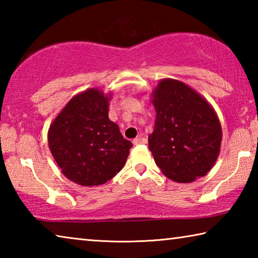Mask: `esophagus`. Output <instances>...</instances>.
<instances>
[{"mask_svg": "<svg viewBox=\"0 0 258 258\" xmlns=\"http://www.w3.org/2000/svg\"><path fill=\"white\" fill-rule=\"evenodd\" d=\"M133 143L134 145H145V143H147V139L142 137H138L133 140Z\"/></svg>", "mask_w": 258, "mask_h": 258, "instance_id": "esophagus-1", "label": "esophagus"}]
</instances>
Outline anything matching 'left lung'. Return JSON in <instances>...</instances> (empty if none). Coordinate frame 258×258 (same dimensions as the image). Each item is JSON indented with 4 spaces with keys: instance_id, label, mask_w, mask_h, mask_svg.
I'll return each instance as SVG.
<instances>
[{
    "instance_id": "8db88e82",
    "label": "left lung",
    "mask_w": 258,
    "mask_h": 258,
    "mask_svg": "<svg viewBox=\"0 0 258 258\" xmlns=\"http://www.w3.org/2000/svg\"><path fill=\"white\" fill-rule=\"evenodd\" d=\"M155 130L149 149L166 176L189 183L211 171L220 154L222 128L202 95L175 80L160 81L154 92Z\"/></svg>"
}]
</instances>
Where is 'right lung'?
Listing matches in <instances>:
<instances>
[{"mask_svg": "<svg viewBox=\"0 0 258 258\" xmlns=\"http://www.w3.org/2000/svg\"><path fill=\"white\" fill-rule=\"evenodd\" d=\"M109 97L90 89L77 94L51 124L47 141L61 172L84 186L106 183L124 167L132 142L108 117Z\"/></svg>", "mask_w": 258, "mask_h": 258, "instance_id": "add662e5", "label": "right lung"}]
</instances>
